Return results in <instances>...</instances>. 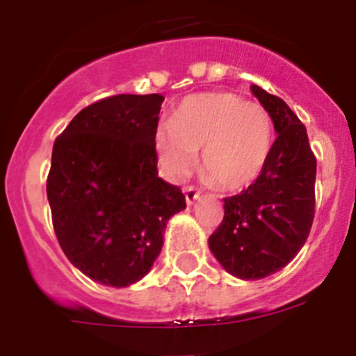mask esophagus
<instances>
[{"mask_svg": "<svg viewBox=\"0 0 356 356\" xmlns=\"http://www.w3.org/2000/svg\"><path fill=\"white\" fill-rule=\"evenodd\" d=\"M201 197V193L197 191L196 187H187L185 188V201H187V205H193L194 201H197Z\"/></svg>", "mask_w": 356, "mask_h": 356, "instance_id": "34e87169", "label": "esophagus"}]
</instances>
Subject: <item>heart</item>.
<instances>
[{"label":"heart","mask_w":356,"mask_h":356,"mask_svg":"<svg viewBox=\"0 0 356 356\" xmlns=\"http://www.w3.org/2000/svg\"><path fill=\"white\" fill-rule=\"evenodd\" d=\"M273 122L260 105L228 92L196 94L180 103L171 127L155 134L156 162L172 184L187 180L201 153V175L221 191H241L262 172Z\"/></svg>","instance_id":"b5f03b06"}]
</instances>
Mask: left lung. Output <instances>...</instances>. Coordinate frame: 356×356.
Listing matches in <instances>:
<instances>
[{"label":"left lung","instance_id":"1","mask_svg":"<svg viewBox=\"0 0 356 356\" xmlns=\"http://www.w3.org/2000/svg\"><path fill=\"white\" fill-rule=\"evenodd\" d=\"M251 90L278 134L262 172L241 194L225 197V217L209 246L229 275H275L307 242L316 213V155L307 128L287 103L259 85Z\"/></svg>","mask_w":356,"mask_h":356}]
</instances>
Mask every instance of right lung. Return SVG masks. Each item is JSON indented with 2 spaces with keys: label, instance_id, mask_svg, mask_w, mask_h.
I'll return each mask as SVG.
<instances>
[{
  "label": "right lung",
  "instance_id": "obj_1",
  "mask_svg": "<svg viewBox=\"0 0 356 356\" xmlns=\"http://www.w3.org/2000/svg\"><path fill=\"white\" fill-rule=\"evenodd\" d=\"M160 94H118L85 106L53 144L46 193L69 262L94 282L128 287L147 275L180 187L156 171Z\"/></svg>",
  "mask_w": 356,
  "mask_h": 356
}]
</instances>
